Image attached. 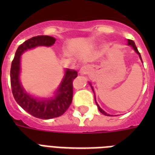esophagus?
Instances as JSON below:
<instances>
[{
  "mask_svg": "<svg viewBox=\"0 0 155 155\" xmlns=\"http://www.w3.org/2000/svg\"><path fill=\"white\" fill-rule=\"evenodd\" d=\"M87 72H88V68H87V66H85V65L82 66L80 70V74H81V75H86Z\"/></svg>",
  "mask_w": 155,
  "mask_h": 155,
  "instance_id": "34e87169",
  "label": "esophagus"
}]
</instances>
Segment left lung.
Instances as JSON below:
<instances>
[{
	"instance_id": "8db88e82",
	"label": "left lung",
	"mask_w": 155,
	"mask_h": 155,
	"mask_svg": "<svg viewBox=\"0 0 155 155\" xmlns=\"http://www.w3.org/2000/svg\"><path fill=\"white\" fill-rule=\"evenodd\" d=\"M128 42H128V44L130 45V46H131V47H133V48H134V49L135 51L137 52V53L138 54H139L140 58H141V59H142V57H141V54H140L139 51H137V47H136V45H135L134 42V41H133V40H130V39L128 40ZM95 99H96V98H95ZM97 107H98V108H99V111H100V112H101V113H102V114H104V115H106V116H110V115H109V114H107V113H106L105 112H104V111L103 110V109H101V108H100V106L98 105V104H97Z\"/></svg>"
}]
</instances>
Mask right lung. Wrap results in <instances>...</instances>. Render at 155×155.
I'll return each mask as SVG.
<instances>
[{"label":"right lung","mask_w":155,"mask_h":155,"mask_svg":"<svg viewBox=\"0 0 155 155\" xmlns=\"http://www.w3.org/2000/svg\"><path fill=\"white\" fill-rule=\"evenodd\" d=\"M55 41L54 38L47 35H38L26 40L18 47L11 65L10 83L14 99L24 110L40 119L58 117L68 110L72 101V83L77 77V71L68 69L55 97L50 100L39 101L28 95L21 85L19 81L21 54L26 50L38 46H52Z\"/></svg>","instance_id":"obj_1"}]
</instances>
